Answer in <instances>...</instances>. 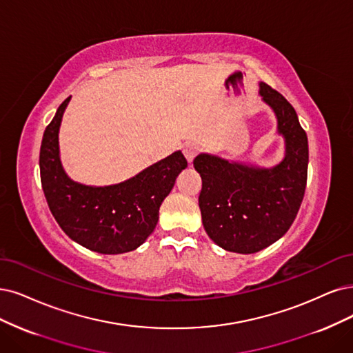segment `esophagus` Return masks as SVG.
Returning <instances> with one entry per match:
<instances>
[{
    "mask_svg": "<svg viewBox=\"0 0 353 353\" xmlns=\"http://www.w3.org/2000/svg\"><path fill=\"white\" fill-rule=\"evenodd\" d=\"M198 152H199V148L196 145H193V143H188V145L183 148V154L189 163L194 160V157L198 155Z\"/></svg>",
    "mask_w": 353,
    "mask_h": 353,
    "instance_id": "obj_1",
    "label": "esophagus"
}]
</instances>
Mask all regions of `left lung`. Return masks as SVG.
Returning a JSON list of instances; mask_svg holds the SVG:
<instances>
[{
	"instance_id": "8db88e82",
	"label": "left lung",
	"mask_w": 353,
	"mask_h": 353,
	"mask_svg": "<svg viewBox=\"0 0 353 353\" xmlns=\"http://www.w3.org/2000/svg\"><path fill=\"white\" fill-rule=\"evenodd\" d=\"M285 139L283 160L269 168L228 161L212 154L193 160L202 177L199 208L210 239L227 252L252 254L278 241L301 206L308 168V139L291 103L259 83Z\"/></svg>"
}]
</instances>
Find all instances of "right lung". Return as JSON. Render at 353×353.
<instances>
[{"instance_id": "obj_1", "label": "right lung", "mask_w": 353, "mask_h": 353, "mask_svg": "<svg viewBox=\"0 0 353 353\" xmlns=\"http://www.w3.org/2000/svg\"><path fill=\"white\" fill-rule=\"evenodd\" d=\"M70 100L58 108L41 145L39 165L49 210L63 232L85 249L101 254L132 252L154 231L160 206L188 161L176 151L117 185L74 181L59 157V128Z\"/></svg>"}]
</instances>
